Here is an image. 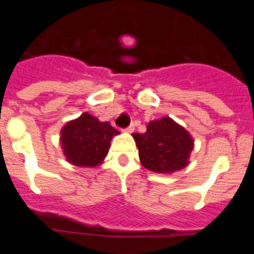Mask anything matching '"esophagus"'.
<instances>
[{
    "label": "esophagus",
    "mask_w": 254,
    "mask_h": 254,
    "mask_svg": "<svg viewBox=\"0 0 254 254\" xmlns=\"http://www.w3.org/2000/svg\"><path fill=\"white\" fill-rule=\"evenodd\" d=\"M123 131H125V132H127V133H132V132L134 131V126H133V125L128 126V127H127V128H125V129H123Z\"/></svg>",
    "instance_id": "1"
}]
</instances>
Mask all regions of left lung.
Segmentation results:
<instances>
[{
    "label": "left lung",
    "instance_id": "8db88e82",
    "mask_svg": "<svg viewBox=\"0 0 254 254\" xmlns=\"http://www.w3.org/2000/svg\"><path fill=\"white\" fill-rule=\"evenodd\" d=\"M142 167L159 174H172L190 164L194 147L190 132L173 121L161 117L147 123L145 133L132 134Z\"/></svg>",
    "mask_w": 254,
    "mask_h": 254
}]
</instances>
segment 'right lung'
Returning a JSON list of instances; mask_svg holds the SVG:
<instances>
[{
  "label": "right lung",
  "instance_id": "obj_1",
  "mask_svg": "<svg viewBox=\"0 0 254 254\" xmlns=\"http://www.w3.org/2000/svg\"><path fill=\"white\" fill-rule=\"evenodd\" d=\"M120 134L109 122H100L90 113H82L61 129V147L64 158L72 165L94 168L103 163L111 141Z\"/></svg>",
  "mask_w": 254,
  "mask_h": 254
}]
</instances>
